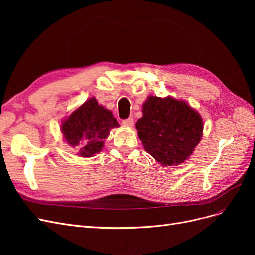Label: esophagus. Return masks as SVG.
Listing matches in <instances>:
<instances>
[{"instance_id": "34e87169", "label": "esophagus", "mask_w": 255, "mask_h": 255, "mask_svg": "<svg viewBox=\"0 0 255 255\" xmlns=\"http://www.w3.org/2000/svg\"><path fill=\"white\" fill-rule=\"evenodd\" d=\"M122 123L127 127H133L134 126V119L132 117H128L127 119H123Z\"/></svg>"}]
</instances>
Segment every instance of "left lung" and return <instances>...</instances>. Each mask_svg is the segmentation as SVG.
<instances>
[{
  "label": "left lung",
  "mask_w": 255,
  "mask_h": 255,
  "mask_svg": "<svg viewBox=\"0 0 255 255\" xmlns=\"http://www.w3.org/2000/svg\"><path fill=\"white\" fill-rule=\"evenodd\" d=\"M142 107L136 128L145 151L164 166L182 164L201 140V116L171 97H149Z\"/></svg>",
  "instance_id": "8db88e82"
}]
</instances>
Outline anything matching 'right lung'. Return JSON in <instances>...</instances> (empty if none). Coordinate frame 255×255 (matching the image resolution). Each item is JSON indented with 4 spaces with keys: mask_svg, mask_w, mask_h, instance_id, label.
Wrapping results in <instances>:
<instances>
[{
    "mask_svg": "<svg viewBox=\"0 0 255 255\" xmlns=\"http://www.w3.org/2000/svg\"><path fill=\"white\" fill-rule=\"evenodd\" d=\"M119 127L111 111L89 99L61 123V132L68 143L80 150V155L90 157L103 148L110 129Z\"/></svg>",
    "mask_w": 255,
    "mask_h": 255,
    "instance_id": "add662e5",
    "label": "right lung"
}]
</instances>
